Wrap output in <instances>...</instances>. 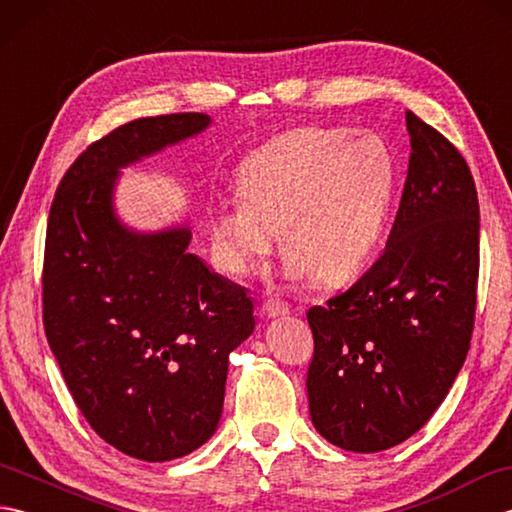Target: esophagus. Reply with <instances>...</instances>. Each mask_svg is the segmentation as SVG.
<instances>
[{"label":"esophagus","mask_w":512,"mask_h":512,"mask_svg":"<svg viewBox=\"0 0 512 512\" xmlns=\"http://www.w3.org/2000/svg\"><path fill=\"white\" fill-rule=\"evenodd\" d=\"M262 310H264L266 317H270V319H275V317H284V314H288V312H290V308L286 306V303H284V301H279V299H266V301H264V306H262Z\"/></svg>","instance_id":"obj_1"}]
</instances>
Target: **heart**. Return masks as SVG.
I'll return each instance as SVG.
<instances>
[{
  "label": "heart",
  "mask_w": 512,
  "mask_h": 512,
  "mask_svg": "<svg viewBox=\"0 0 512 512\" xmlns=\"http://www.w3.org/2000/svg\"><path fill=\"white\" fill-rule=\"evenodd\" d=\"M400 165L383 138L299 127L246 158L239 193L211 209L213 246L233 275L257 266L281 231L292 277L341 284L369 264L387 231Z\"/></svg>",
  "instance_id": "1"
}]
</instances>
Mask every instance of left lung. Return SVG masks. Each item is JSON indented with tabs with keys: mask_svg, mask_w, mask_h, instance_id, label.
Returning <instances> with one entry per match:
<instances>
[{
	"mask_svg": "<svg viewBox=\"0 0 512 512\" xmlns=\"http://www.w3.org/2000/svg\"><path fill=\"white\" fill-rule=\"evenodd\" d=\"M411 156L394 226L372 268L308 310L314 429L354 453L396 447L447 398L471 347L480 204L471 169L407 112Z\"/></svg>",
	"mask_w": 512,
	"mask_h": 512,
	"instance_id": "1",
	"label": "left lung"
}]
</instances>
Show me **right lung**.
Returning a JSON list of instances; mask_svg holds the SVG:
<instances>
[{
    "label": "right lung",
    "instance_id": "1",
    "mask_svg": "<svg viewBox=\"0 0 512 512\" xmlns=\"http://www.w3.org/2000/svg\"><path fill=\"white\" fill-rule=\"evenodd\" d=\"M198 112L136 118L65 171L43 253V330L90 427L125 455L167 462L209 440L228 354L255 328L242 286L189 253V228L134 233L114 215L118 169L200 134Z\"/></svg>",
    "mask_w": 512,
    "mask_h": 512
}]
</instances>
